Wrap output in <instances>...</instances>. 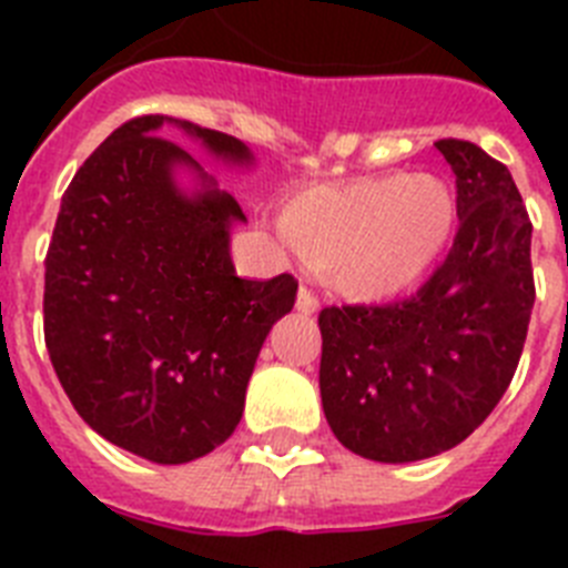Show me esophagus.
<instances>
[{"label":"esophagus","instance_id":"34e87169","mask_svg":"<svg viewBox=\"0 0 568 568\" xmlns=\"http://www.w3.org/2000/svg\"><path fill=\"white\" fill-rule=\"evenodd\" d=\"M295 310L304 315H313L318 313V298H315V293L310 287H301L298 290V298H295Z\"/></svg>","mask_w":568,"mask_h":568}]
</instances>
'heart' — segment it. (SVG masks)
I'll use <instances>...</instances> for the list:
<instances>
[{
	"label": "heart",
	"mask_w": 568,
	"mask_h": 568,
	"mask_svg": "<svg viewBox=\"0 0 568 568\" xmlns=\"http://www.w3.org/2000/svg\"><path fill=\"white\" fill-rule=\"evenodd\" d=\"M284 227L301 253L329 264L341 293L381 301L418 284L455 227V195L429 173H381L295 193Z\"/></svg>",
	"instance_id": "b5f03b06"
}]
</instances>
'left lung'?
Wrapping results in <instances>:
<instances>
[{
    "mask_svg": "<svg viewBox=\"0 0 568 568\" xmlns=\"http://www.w3.org/2000/svg\"><path fill=\"white\" fill-rule=\"evenodd\" d=\"M458 233L413 298L321 310V404L361 458L409 464L469 438L518 369L535 304L531 222L506 164L440 139Z\"/></svg>",
    "mask_w": 568,
    "mask_h": 568,
    "instance_id": "left-lung-1",
    "label": "left lung"
}]
</instances>
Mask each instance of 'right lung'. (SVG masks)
Masks as SVG:
<instances>
[{
    "instance_id": "right-lung-1",
    "label": "right lung",
    "mask_w": 568,
    "mask_h": 568,
    "mask_svg": "<svg viewBox=\"0 0 568 568\" xmlns=\"http://www.w3.org/2000/svg\"><path fill=\"white\" fill-rule=\"evenodd\" d=\"M250 168L244 142L139 115L99 144L62 195L44 258V344L70 404L104 440L153 464H187L233 435L250 375L298 281L239 278L233 195L162 128ZM200 187L187 194L174 170Z\"/></svg>"
}]
</instances>
